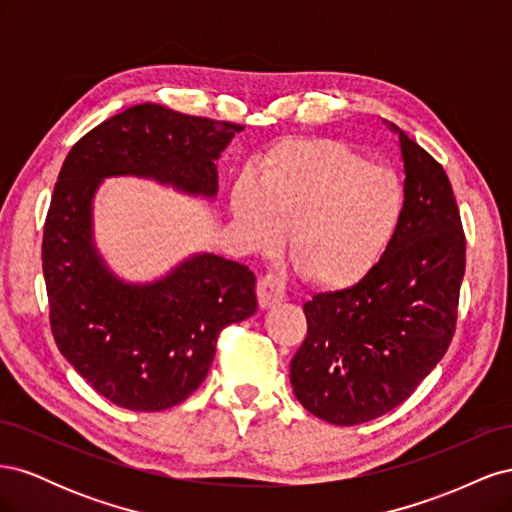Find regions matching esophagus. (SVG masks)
<instances>
[{
  "mask_svg": "<svg viewBox=\"0 0 512 512\" xmlns=\"http://www.w3.org/2000/svg\"><path fill=\"white\" fill-rule=\"evenodd\" d=\"M256 294H258L260 307H271V305L282 303L286 299V286H284L280 277L273 275V273H267L258 280Z\"/></svg>",
  "mask_w": 512,
  "mask_h": 512,
  "instance_id": "esophagus-1",
  "label": "esophagus"
}]
</instances>
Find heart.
Instances as JSON below:
<instances>
[{
  "instance_id": "b5f03b06",
  "label": "heart",
  "mask_w": 512,
  "mask_h": 512,
  "mask_svg": "<svg viewBox=\"0 0 512 512\" xmlns=\"http://www.w3.org/2000/svg\"><path fill=\"white\" fill-rule=\"evenodd\" d=\"M230 207L256 250L280 245L309 284L352 288L389 252L406 213V192L391 168L329 138H297L262 162L258 183L241 177Z\"/></svg>"
}]
</instances>
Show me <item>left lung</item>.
Segmentation results:
<instances>
[{
    "mask_svg": "<svg viewBox=\"0 0 512 512\" xmlns=\"http://www.w3.org/2000/svg\"><path fill=\"white\" fill-rule=\"evenodd\" d=\"M395 132L397 126H393ZM406 213L363 282L303 305L307 337L290 363L301 406L331 425H361L406 401L455 335L466 235L440 162L399 132Z\"/></svg>",
    "mask_w": 512,
    "mask_h": 512,
    "instance_id": "1",
    "label": "left lung"
}]
</instances>
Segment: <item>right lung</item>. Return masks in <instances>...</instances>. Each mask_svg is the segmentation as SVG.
I'll return each mask as SVG.
<instances>
[{
    "mask_svg": "<svg viewBox=\"0 0 512 512\" xmlns=\"http://www.w3.org/2000/svg\"><path fill=\"white\" fill-rule=\"evenodd\" d=\"M241 130L136 104L89 130L59 170L42 235L51 331L68 363L119 408L162 412L188 399L207 378L222 329L256 312V277L241 262L198 254L160 282L123 284L91 241V198L111 175L215 196V160Z\"/></svg>",
    "mask_w": 512,
    "mask_h": 512,
    "instance_id": "obj_1",
    "label": "right lung"
}]
</instances>
